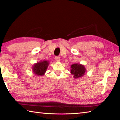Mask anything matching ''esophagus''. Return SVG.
Returning a JSON list of instances; mask_svg holds the SVG:
<instances>
[{"instance_id": "esophagus-1", "label": "esophagus", "mask_w": 120, "mask_h": 120, "mask_svg": "<svg viewBox=\"0 0 120 120\" xmlns=\"http://www.w3.org/2000/svg\"><path fill=\"white\" fill-rule=\"evenodd\" d=\"M55 59L56 61H60V58L59 56H56L55 57Z\"/></svg>"}]
</instances>
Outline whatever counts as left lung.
I'll return each instance as SVG.
<instances>
[{
  "mask_svg": "<svg viewBox=\"0 0 120 120\" xmlns=\"http://www.w3.org/2000/svg\"><path fill=\"white\" fill-rule=\"evenodd\" d=\"M71 74L74 75V78L76 79L82 77L85 75V72L86 71L84 65L75 64L71 66Z\"/></svg>",
  "mask_w": 120,
  "mask_h": 120,
  "instance_id": "1",
  "label": "left lung"
}]
</instances>
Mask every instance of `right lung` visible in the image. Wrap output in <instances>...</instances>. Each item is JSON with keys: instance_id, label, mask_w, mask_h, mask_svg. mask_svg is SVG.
Listing matches in <instances>:
<instances>
[{"instance_id": "1", "label": "right lung", "mask_w": 120, "mask_h": 120, "mask_svg": "<svg viewBox=\"0 0 120 120\" xmlns=\"http://www.w3.org/2000/svg\"><path fill=\"white\" fill-rule=\"evenodd\" d=\"M49 64L48 61L43 60L34 64L32 69L33 72L37 76H43L44 75Z\"/></svg>"}]
</instances>
